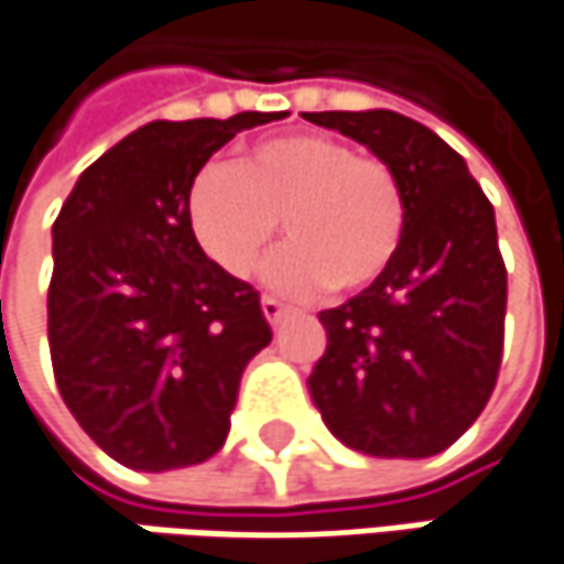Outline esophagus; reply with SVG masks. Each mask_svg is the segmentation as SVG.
Segmentation results:
<instances>
[{
    "label": "esophagus",
    "instance_id": "1",
    "mask_svg": "<svg viewBox=\"0 0 564 564\" xmlns=\"http://www.w3.org/2000/svg\"><path fill=\"white\" fill-rule=\"evenodd\" d=\"M285 304L279 302V299H272V295H262V314H265V321L269 324H279L282 317H285Z\"/></svg>",
    "mask_w": 564,
    "mask_h": 564
}]
</instances>
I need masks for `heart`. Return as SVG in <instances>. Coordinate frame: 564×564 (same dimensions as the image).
Masks as SVG:
<instances>
[{"mask_svg":"<svg viewBox=\"0 0 564 564\" xmlns=\"http://www.w3.org/2000/svg\"><path fill=\"white\" fill-rule=\"evenodd\" d=\"M282 218L292 240L269 262L285 292L346 295L372 285L404 237V192L394 170L324 134L253 143L237 166L205 163L185 188V224L202 253L234 279L260 265Z\"/></svg>","mask_w":564,"mask_h":564,"instance_id":"obj_1","label":"heart"}]
</instances>
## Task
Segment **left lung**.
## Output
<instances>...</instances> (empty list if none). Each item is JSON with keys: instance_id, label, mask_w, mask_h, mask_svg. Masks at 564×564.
Listing matches in <instances>:
<instances>
[{"instance_id": "8db88e82", "label": "left lung", "mask_w": 564, "mask_h": 564, "mask_svg": "<svg viewBox=\"0 0 564 564\" xmlns=\"http://www.w3.org/2000/svg\"><path fill=\"white\" fill-rule=\"evenodd\" d=\"M384 160L404 192L391 265L321 311L327 349L307 388L330 433L356 453L423 459L485 411L503 356L507 269L495 208L465 160L398 111H304Z\"/></svg>"}]
</instances>
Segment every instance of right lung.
<instances>
[{"mask_svg": "<svg viewBox=\"0 0 564 564\" xmlns=\"http://www.w3.org/2000/svg\"><path fill=\"white\" fill-rule=\"evenodd\" d=\"M275 118L150 121L101 153L54 221V379L79 426L128 468L212 459L247 362L272 340L260 292L192 240L185 188L230 138Z\"/></svg>", "mask_w": 564, "mask_h": 564, "instance_id": "right-lung-1", "label": "right lung"}]
</instances>
